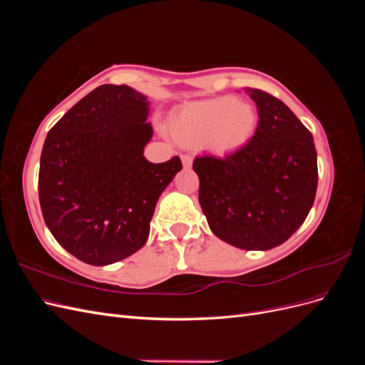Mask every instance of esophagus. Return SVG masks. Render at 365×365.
<instances>
[{"instance_id":"1","label":"esophagus","mask_w":365,"mask_h":365,"mask_svg":"<svg viewBox=\"0 0 365 365\" xmlns=\"http://www.w3.org/2000/svg\"><path fill=\"white\" fill-rule=\"evenodd\" d=\"M181 161H182V165L185 169H189V168H192V163H193V158L190 157V155H181Z\"/></svg>"}]
</instances>
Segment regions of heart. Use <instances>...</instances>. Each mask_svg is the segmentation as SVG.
I'll use <instances>...</instances> for the list:
<instances>
[{
  "instance_id": "1",
  "label": "heart",
  "mask_w": 365,
  "mask_h": 365,
  "mask_svg": "<svg viewBox=\"0 0 365 365\" xmlns=\"http://www.w3.org/2000/svg\"><path fill=\"white\" fill-rule=\"evenodd\" d=\"M257 125L254 106L235 97H216L181 108L170 120L173 135L184 145H202L225 153L242 148Z\"/></svg>"
}]
</instances>
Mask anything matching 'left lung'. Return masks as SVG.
<instances>
[{
	"label": "left lung",
	"mask_w": 365,
	"mask_h": 365,
	"mask_svg": "<svg viewBox=\"0 0 365 365\" xmlns=\"http://www.w3.org/2000/svg\"><path fill=\"white\" fill-rule=\"evenodd\" d=\"M259 123L245 146L227 157H196L200 204L210 230L242 250L282 245L314 205L318 168L314 137L267 91L247 88Z\"/></svg>",
	"instance_id": "obj_1"
}]
</instances>
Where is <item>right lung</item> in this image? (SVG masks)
Here are the masks:
<instances>
[{
    "label": "right lung",
    "mask_w": 365,
    "mask_h": 365,
    "mask_svg": "<svg viewBox=\"0 0 365 365\" xmlns=\"http://www.w3.org/2000/svg\"><path fill=\"white\" fill-rule=\"evenodd\" d=\"M148 98L128 85H101L54 125L43 143L39 204L51 235L79 260L103 267L146 244L160 195L182 169L153 164Z\"/></svg>",
    "instance_id": "right-lung-1"
}]
</instances>
